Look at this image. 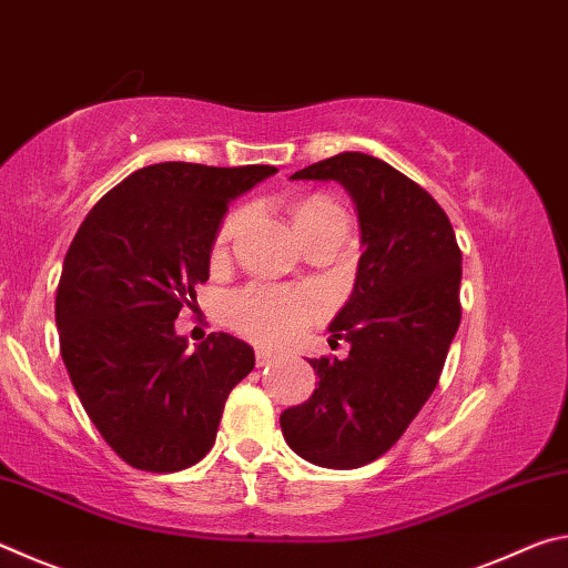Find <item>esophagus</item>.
<instances>
[{
    "mask_svg": "<svg viewBox=\"0 0 568 568\" xmlns=\"http://www.w3.org/2000/svg\"><path fill=\"white\" fill-rule=\"evenodd\" d=\"M255 358H257V365H261V368H263V365H271L273 361H277V355L273 351H267V348H257L255 351Z\"/></svg>",
    "mask_w": 568,
    "mask_h": 568,
    "instance_id": "esophagus-1",
    "label": "esophagus"
}]
</instances>
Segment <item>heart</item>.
Instances as JSON below:
<instances>
[{"mask_svg": "<svg viewBox=\"0 0 568 568\" xmlns=\"http://www.w3.org/2000/svg\"><path fill=\"white\" fill-rule=\"evenodd\" d=\"M338 213L331 200L325 197H305L293 207V225L297 235L303 233L307 225H313L315 220ZM243 213L235 210L225 217V223L217 230V247H223L230 237H233L240 225H243ZM230 323L235 325L240 333H245L247 338L261 341V343H291L301 335L307 323L315 315L313 297L303 293H291L283 287H247V291L230 297L227 305Z\"/></svg>", "mask_w": 568, "mask_h": 568, "instance_id": "heart-1", "label": "heart"}]
</instances>
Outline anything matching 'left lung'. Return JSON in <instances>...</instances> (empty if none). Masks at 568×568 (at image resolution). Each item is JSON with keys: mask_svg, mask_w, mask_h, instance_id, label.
<instances>
[{"mask_svg": "<svg viewBox=\"0 0 568 568\" xmlns=\"http://www.w3.org/2000/svg\"><path fill=\"white\" fill-rule=\"evenodd\" d=\"M291 180L338 182L358 213L363 255L353 293L331 321L348 358H313L318 388L283 410L297 456L361 468L396 444L430 398L460 323V250L426 190L378 158L341 152Z\"/></svg>", "mask_w": 568, "mask_h": 568, "instance_id": "8db88e82", "label": "left lung"}]
</instances>
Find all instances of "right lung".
<instances>
[{
    "label": "right lung",
    "instance_id": "1",
    "mask_svg": "<svg viewBox=\"0 0 568 568\" xmlns=\"http://www.w3.org/2000/svg\"><path fill=\"white\" fill-rule=\"evenodd\" d=\"M275 172L142 168L90 210L67 250L54 301L62 361L102 438L134 468L197 464L215 444L230 390L253 371L245 341L213 333L187 351L175 318L210 277L227 205Z\"/></svg>",
    "mask_w": 568,
    "mask_h": 568
}]
</instances>
